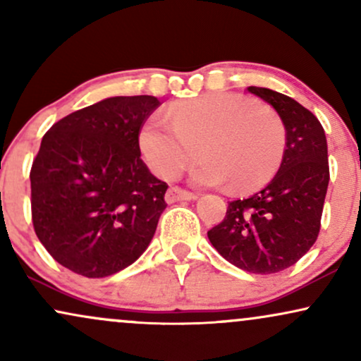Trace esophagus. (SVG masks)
Here are the masks:
<instances>
[{"mask_svg":"<svg viewBox=\"0 0 361 361\" xmlns=\"http://www.w3.org/2000/svg\"><path fill=\"white\" fill-rule=\"evenodd\" d=\"M194 199H197V195L180 188H171L166 194V201L169 204L177 202V201H194Z\"/></svg>","mask_w":361,"mask_h":361,"instance_id":"obj_1","label":"esophagus"}]
</instances>
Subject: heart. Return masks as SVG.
<instances>
[{"instance_id":"heart-1","label":"heart","mask_w":361,"mask_h":361,"mask_svg":"<svg viewBox=\"0 0 361 361\" xmlns=\"http://www.w3.org/2000/svg\"><path fill=\"white\" fill-rule=\"evenodd\" d=\"M169 120L152 115L139 132L149 167L162 179H176L199 155L192 171L199 185H224L251 192L266 185L281 166L286 128L269 106H257L238 93L217 92L176 104Z\"/></svg>"}]
</instances>
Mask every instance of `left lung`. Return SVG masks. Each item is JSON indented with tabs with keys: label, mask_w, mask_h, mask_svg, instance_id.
<instances>
[{
	"label": "left lung",
	"mask_w": 361,
	"mask_h": 361,
	"mask_svg": "<svg viewBox=\"0 0 361 361\" xmlns=\"http://www.w3.org/2000/svg\"><path fill=\"white\" fill-rule=\"evenodd\" d=\"M247 90L281 117L286 150L274 179L249 199L229 202L207 238L231 264L273 274L300 261L317 241L330 182L328 145L319 120L291 97L261 87Z\"/></svg>",
	"instance_id": "1"
}]
</instances>
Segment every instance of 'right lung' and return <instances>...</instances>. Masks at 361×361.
<instances>
[{"mask_svg":"<svg viewBox=\"0 0 361 361\" xmlns=\"http://www.w3.org/2000/svg\"><path fill=\"white\" fill-rule=\"evenodd\" d=\"M155 97H112L66 115L31 166V221L55 261L87 278L140 257L167 207L169 185L140 159L139 132Z\"/></svg>","mask_w":361,"mask_h":361,"instance_id":"add662e5","label":"right lung"}]
</instances>
